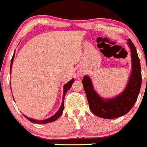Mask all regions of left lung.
Segmentation results:
<instances>
[{
	"label": "left lung",
	"instance_id": "8db88e82",
	"mask_svg": "<svg viewBox=\"0 0 147 147\" xmlns=\"http://www.w3.org/2000/svg\"><path fill=\"white\" fill-rule=\"evenodd\" d=\"M127 40L131 52L132 71L128 83L121 94L113 98L104 99L94 90L89 76H85L82 80L90 109L98 117L113 119L124 116L130 111L137 101L142 85L141 66L133 42L130 39Z\"/></svg>",
	"mask_w": 147,
	"mask_h": 147
}]
</instances>
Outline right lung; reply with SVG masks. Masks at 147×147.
<instances>
[{"label": "right lung", "instance_id": "right-lung-1", "mask_svg": "<svg viewBox=\"0 0 147 147\" xmlns=\"http://www.w3.org/2000/svg\"><path fill=\"white\" fill-rule=\"evenodd\" d=\"M14 57H15V53H14L13 56H12V59H11V64H10V71H11V69H12V63H13V59H14ZM74 79H71L70 81L68 82L67 83H66L64 86V94H63V99H62V102H61V105L59 108V109L58 110V111L55 114L53 115V116H51L50 118H48V119H45V120H42V121H38V120H35V119H33V118H30L29 117H26V116H24L25 117L27 118L29 121H31V123H38V124H45V123H51L53 122V121H55L57 119H58L59 117L61 116V115L63 113V110H64V97H65V94L66 93L69 89L71 88V87L72 84L74 83Z\"/></svg>", "mask_w": 147, "mask_h": 147}]
</instances>
